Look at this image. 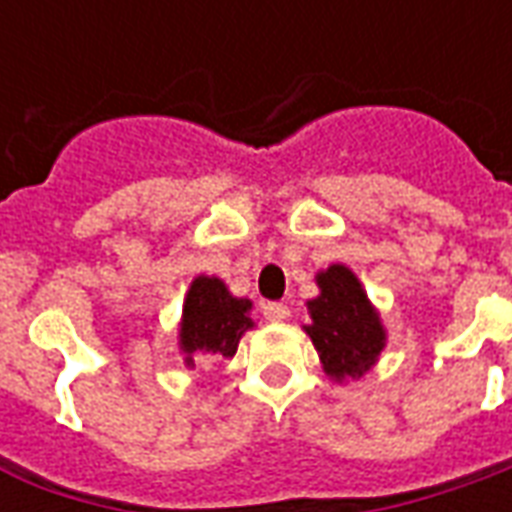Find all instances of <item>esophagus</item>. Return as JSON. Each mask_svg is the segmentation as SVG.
Here are the masks:
<instances>
[{
  "label": "esophagus",
  "instance_id": "34e87169",
  "mask_svg": "<svg viewBox=\"0 0 512 512\" xmlns=\"http://www.w3.org/2000/svg\"><path fill=\"white\" fill-rule=\"evenodd\" d=\"M261 313H264V319H270V322H283V319L289 316V308H286L283 302H261Z\"/></svg>",
  "mask_w": 512,
  "mask_h": 512
}]
</instances>
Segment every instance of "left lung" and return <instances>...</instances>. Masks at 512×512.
<instances>
[{
  "instance_id": "8db88e82",
  "label": "left lung",
  "mask_w": 512,
  "mask_h": 512,
  "mask_svg": "<svg viewBox=\"0 0 512 512\" xmlns=\"http://www.w3.org/2000/svg\"><path fill=\"white\" fill-rule=\"evenodd\" d=\"M316 281L322 294L308 302L313 322L305 327V333L311 335L327 374L335 379L363 376L382 352V322L354 272L343 264L319 272Z\"/></svg>"
}]
</instances>
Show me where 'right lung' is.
I'll list each match as a JSON object with an SVG mask.
<instances>
[{"label": "right lung", "mask_w": 512, "mask_h": 512, "mask_svg": "<svg viewBox=\"0 0 512 512\" xmlns=\"http://www.w3.org/2000/svg\"><path fill=\"white\" fill-rule=\"evenodd\" d=\"M251 302L237 300L226 292L218 278H196L190 283L182 311L179 343L185 352V363L193 365L196 357H234L242 333L253 327L248 319Z\"/></svg>", "instance_id": "add662e5"}]
</instances>
